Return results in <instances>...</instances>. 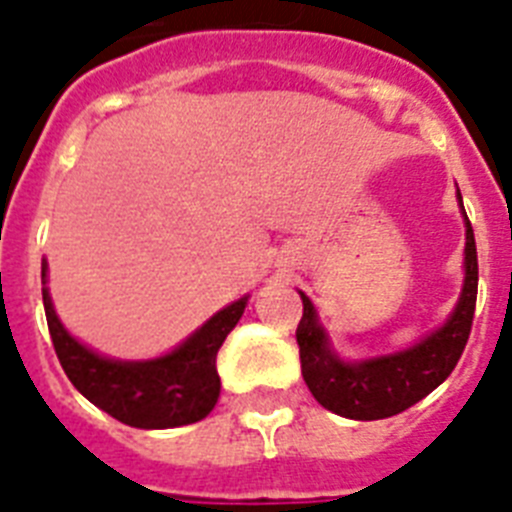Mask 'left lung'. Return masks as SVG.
Wrapping results in <instances>:
<instances>
[{"label": "left lung", "mask_w": 512, "mask_h": 512, "mask_svg": "<svg viewBox=\"0 0 512 512\" xmlns=\"http://www.w3.org/2000/svg\"><path fill=\"white\" fill-rule=\"evenodd\" d=\"M476 294H479V257H476V239L468 215H465V286L458 307L450 315V321L426 336L421 344H415L413 350L373 357L365 363H342L328 350L313 302L302 294L297 344L307 389L326 410L355 421H378L413 407L455 371L471 336Z\"/></svg>", "instance_id": "1"}]
</instances>
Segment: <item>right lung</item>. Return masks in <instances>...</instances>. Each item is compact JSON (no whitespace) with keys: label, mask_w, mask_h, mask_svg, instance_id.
Returning a JSON list of instances; mask_svg holds the SVG:
<instances>
[{"label":"right lung","mask_w":512,"mask_h":512,"mask_svg":"<svg viewBox=\"0 0 512 512\" xmlns=\"http://www.w3.org/2000/svg\"><path fill=\"white\" fill-rule=\"evenodd\" d=\"M41 281H47V265H41ZM41 294L62 371L99 410L134 429H173L210 415L220 397L215 357L242 318L247 297L215 313L170 355L149 363H118L78 344L57 321L47 289Z\"/></svg>","instance_id":"add662e5"}]
</instances>
